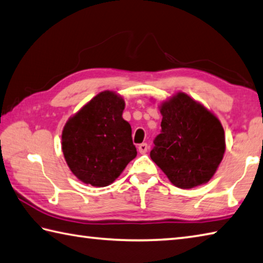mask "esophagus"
<instances>
[{
	"mask_svg": "<svg viewBox=\"0 0 263 263\" xmlns=\"http://www.w3.org/2000/svg\"><path fill=\"white\" fill-rule=\"evenodd\" d=\"M147 148H148V145L146 143H142V144L138 145V151H140V153H142V155H144V153L147 151Z\"/></svg>",
	"mask_w": 263,
	"mask_h": 263,
	"instance_id": "34e87169",
	"label": "esophagus"
}]
</instances>
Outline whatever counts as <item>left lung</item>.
<instances>
[{"mask_svg":"<svg viewBox=\"0 0 263 263\" xmlns=\"http://www.w3.org/2000/svg\"><path fill=\"white\" fill-rule=\"evenodd\" d=\"M160 112L161 132L153 141L151 159L181 189L209 182L226 150L219 119L184 92L163 103Z\"/></svg>","mask_w":263,"mask_h":263,"instance_id":"8db88e82","label":"left lung"}]
</instances>
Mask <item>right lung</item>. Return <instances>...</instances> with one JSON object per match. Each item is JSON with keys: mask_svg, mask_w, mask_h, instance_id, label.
Segmentation results:
<instances>
[{"mask_svg": "<svg viewBox=\"0 0 263 263\" xmlns=\"http://www.w3.org/2000/svg\"><path fill=\"white\" fill-rule=\"evenodd\" d=\"M125 101L103 91L64 127L62 148L72 173L83 183L106 186L136 157L132 127L122 119Z\"/></svg>", "mask_w": 263, "mask_h": 263, "instance_id": "right-lung-1", "label": "right lung"}]
</instances>
